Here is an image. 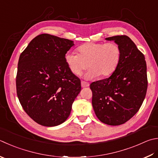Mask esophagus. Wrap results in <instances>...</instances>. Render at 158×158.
<instances>
[{"mask_svg":"<svg viewBox=\"0 0 158 158\" xmlns=\"http://www.w3.org/2000/svg\"><path fill=\"white\" fill-rule=\"evenodd\" d=\"M81 86H82V87H83V88L87 87L89 86V84L88 82H85V81H81Z\"/></svg>","mask_w":158,"mask_h":158,"instance_id":"esophagus-1","label":"esophagus"}]
</instances>
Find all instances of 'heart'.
I'll list each match as a JSON object with an SVG mask.
<instances>
[{"mask_svg": "<svg viewBox=\"0 0 158 158\" xmlns=\"http://www.w3.org/2000/svg\"><path fill=\"white\" fill-rule=\"evenodd\" d=\"M78 54L67 52L64 60L70 71L79 76L88 66L85 78L90 80L98 76H108L114 73L121 58V50L117 44L89 43L80 46ZM88 64H87V63Z\"/></svg>", "mask_w": 158, "mask_h": 158, "instance_id": "obj_1", "label": "heart"}]
</instances>
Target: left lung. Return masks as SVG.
Instances as JSON below:
<instances>
[{"instance_id": "obj_1", "label": "left lung", "mask_w": 158, "mask_h": 158, "mask_svg": "<svg viewBox=\"0 0 158 158\" xmlns=\"http://www.w3.org/2000/svg\"><path fill=\"white\" fill-rule=\"evenodd\" d=\"M120 47L121 58L111 76L90 85L97 118L111 126L125 123L140 108L147 90L145 58L127 35L105 38Z\"/></svg>"}]
</instances>
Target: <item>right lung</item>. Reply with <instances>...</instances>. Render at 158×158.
<instances>
[{"label": "right lung", "instance_id": "right-lung-1", "mask_svg": "<svg viewBox=\"0 0 158 158\" xmlns=\"http://www.w3.org/2000/svg\"><path fill=\"white\" fill-rule=\"evenodd\" d=\"M73 45L72 40L43 34L35 37L20 56L17 96L27 114L40 125L63 123L81 91L80 80L64 60Z\"/></svg>", "mask_w": 158, "mask_h": 158}]
</instances>
